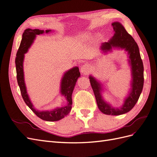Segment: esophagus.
I'll return each mask as SVG.
<instances>
[{"label":"esophagus","mask_w":157,"mask_h":157,"mask_svg":"<svg viewBox=\"0 0 157 157\" xmlns=\"http://www.w3.org/2000/svg\"><path fill=\"white\" fill-rule=\"evenodd\" d=\"M90 65L88 64V63H86L85 65H83L81 67V68H80V72H81V73L85 75L90 73Z\"/></svg>","instance_id":"obj_1"}]
</instances>
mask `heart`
<instances>
[{
  "mask_svg": "<svg viewBox=\"0 0 157 157\" xmlns=\"http://www.w3.org/2000/svg\"><path fill=\"white\" fill-rule=\"evenodd\" d=\"M90 37V34H88V33H86V34L83 35V36L81 37V38H80V39H81L82 41H84L88 40Z\"/></svg>",
  "mask_w": 157,
  "mask_h": 157,
  "instance_id": "1",
  "label": "heart"
}]
</instances>
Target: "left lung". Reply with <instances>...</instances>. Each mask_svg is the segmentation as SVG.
<instances>
[{
    "mask_svg": "<svg viewBox=\"0 0 157 157\" xmlns=\"http://www.w3.org/2000/svg\"><path fill=\"white\" fill-rule=\"evenodd\" d=\"M112 25L114 34L108 42L101 44L100 49L104 53L112 52V49H124L128 52L131 71V88L124 104L121 107H113L103 98L102 84L92 75L89 76V79L100 111L106 115L119 116L129 112L138 101L143 87L144 68L139 47L132 36L127 32L120 22H115Z\"/></svg>",
    "mask_w": 157,
    "mask_h": 157,
    "instance_id": "left-lung-1",
    "label": "left lung"
}]
</instances>
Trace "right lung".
I'll list each match as a JSON object with an SVG mask.
<instances>
[{
    "instance_id": "1",
    "label": "right lung",
    "mask_w": 157,
    "mask_h": 157,
    "mask_svg": "<svg viewBox=\"0 0 157 157\" xmlns=\"http://www.w3.org/2000/svg\"><path fill=\"white\" fill-rule=\"evenodd\" d=\"M50 32H52L51 29H47L45 32L44 30H40L39 29H32L30 28H28L25 29L24 32L23 33L22 41H21L19 49L16 53L15 63L17 74V81H18L21 94H22L25 103L40 119L48 121H56L63 119V117L68 115L71 112L72 104H73L72 94H73L77 79L80 77L78 67H75L73 68L66 71L64 75H63L61 81L60 92L61 94L65 96V98H66V105L61 107H57L53 109L40 111V110L36 109L33 106L32 102L29 99V95L28 94L24 80L23 67L24 54L28 52L29 48L31 47V45L34 41L36 36L42 34L44 32L48 33Z\"/></svg>"
}]
</instances>
